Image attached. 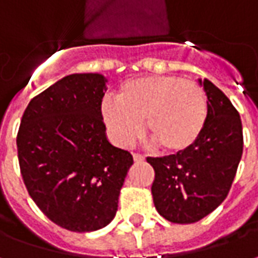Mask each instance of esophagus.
Returning <instances> with one entry per match:
<instances>
[{"label":"esophagus","mask_w":258,"mask_h":258,"mask_svg":"<svg viewBox=\"0 0 258 258\" xmlns=\"http://www.w3.org/2000/svg\"><path fill=\"white\" fill-rule=\"evenodd\" d=\"M133 157H134V162L135 163H142L145 160V157L140 155V153H133Z\"/></svg>","instance_id":"esophagus-1"}]
</instances>
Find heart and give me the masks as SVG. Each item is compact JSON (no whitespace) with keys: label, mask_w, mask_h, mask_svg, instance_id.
Returning a JSON list of instances; mask_svg holds the SVG:
<instances>
[{"label":"heart","mask_w":258,"mask_h":258,"mask_svg":"<svg viewBox=\"0 0 258 258\" xmlns=\"http://www.w3.org/2000/svg\"><path fill=\"white\" fill-rule=\"evenodd\" d=\"M102 114L112 138L134 144L145 120L146 135L166 153H184L199 141L207 123L203 88L179 76H145L124 81L117 101L106 99Z\"/></svg>","instance_id":"obj_1"}]
</instances>
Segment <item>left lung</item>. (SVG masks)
I'll return each instance as SVG.
<instances>
[{"label":"left lung","mask_w":258,"mask_h":258,"mask_svg":"<svg viewBox=\"0 0 258 258\" xmlns=\"http://www.w3.org/2000/svg\"><path fill=\"white\" fill-rule=\"evenodd\" d=\"M207 95V123L189 151L148 157L155 170L153 203L175 224H192L214 211L227 198L243 152L238 110L220 88L200 80Z\"/></svg>","instance_id":"1"}]
</instances>
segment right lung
<instances>
[{
	"instance_id": "add662e5",
	"label": "right lung",
	"mask_w": 258,
	"mask_h": 258,
	"mask_svg": "<svg viewBox=\"0 0 258 258\" xmlns=\"http://www.w3.org/2000/svg\"><path fill=\"white\" fill-rule=\"evenodd\" d=\"M106 79L70 74L34 96L20 121V173L40 210L59 227L91 232L106 227L133 156L106 138L102 98Z\"/></svg>"
}]
</instances>
